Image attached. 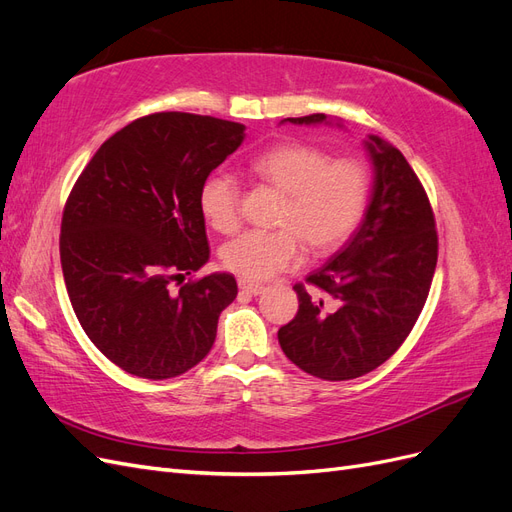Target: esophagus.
Instances as JSON below:
<instances>
[{
	"mask_svg": "<svg viewBox=\"0 0 512 512\" xmlns=\"http://www.w3.org/2000/svg\"><path fill=\"white\" fill-rule=\"evenodd\" d=\"M239 290L247 292V294H260L262 290H265V286L254 284V282H247V280H239Z\"/></svg>",
	"mask_w": 512,
	"mask_h": 512,
	"instance_id": "obj_1",
	"label": "esophagus"
}]
</instances>
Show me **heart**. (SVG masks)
Segmentation results:
<instances>
[{"instance_id":"b5f03b06","label":"heart","mask_w":512,"mask_h":512,"mask_svg":"<svg viewBox=\"0 0 512 512\" xmlns=\"http://www.w3.org/2000/svg\"><path fill=\"white\" fill-rule=\"evenodd\" d=\"M262 183L284 194L275 230H247L222 247L226 269L247 282L299 265L303 243L322 256L344 245L363 220L369 200V173L363 162L337 158L309 143H280L252 160ZM200 211L213 230L230 235L239 228L241 188L228 170H215L198 194Z\"/></svg>"}]
</instances>
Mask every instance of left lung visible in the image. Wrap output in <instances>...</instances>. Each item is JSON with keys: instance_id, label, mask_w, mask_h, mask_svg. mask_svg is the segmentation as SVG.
<instances>
[{"instance_id": "8db88e82", "label": "left lung", "mask_w": 512, "mask_h": 512, "mask_svg": "<svg viewBox=\"0 0 512 512\" xmlns=\"http://www.w3.org/2000/svg\"><path fill=\"white\" fill-rule=\"evenodd\" d=\"M322 123L327 115L288 117ZM374 188L361 226L327 265L294 284L299 312L277 331L288 359L322 380L369 374L406 342L438 262L436 218L423 183L397 147L365 141Z\"/></svg>"}]
</instances>
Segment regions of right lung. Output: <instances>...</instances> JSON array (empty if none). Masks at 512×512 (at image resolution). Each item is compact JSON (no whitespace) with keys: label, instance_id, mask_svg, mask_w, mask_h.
Returning a JSON list of instances; mask_svg holds the SVG:
<instances>
[{"label":"right lung","instance_id":"right-lung-1","mask_svg":"<svg viewBox=\"0 0 512 512\" xmlns=\"http://www.w3.org/2000/svg\"><path fill=\"white\" fill-rule=\"evenodd\" d=\"M243 130L209 115H145L102 143L66 200L59 256L72 309L132 376L166 380L198 365L237 297L230 273L183 280L209 260L200 185Z\"/></svg>","mask_w":512,"mask_h":512}]
</instances>
